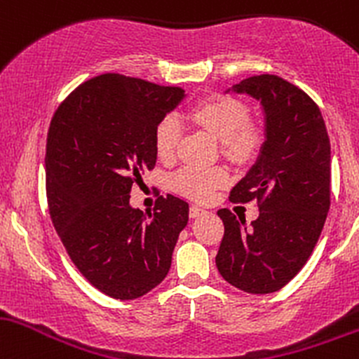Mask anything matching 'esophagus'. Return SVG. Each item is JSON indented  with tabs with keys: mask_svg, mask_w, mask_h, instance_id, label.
Masks as SVG:
<instances>
[{
	"mask_svg": "<svg viewBox=\"0 0 359 359\" xmlns=\"http://www.w3.org/2000/svg\"><path fill=\"white\" fill-rule=\"evenodd\" d=\"M205 213H207V210L198 207V205H191V207H190V217H191V219H196V217L205 215Z\"/></svg>",
	"mask_w": 359,
	"mask_h": 359,
	"instance_id": "esophagus-1",
	"label": "esophagus"
}]
</instances>
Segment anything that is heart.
Masks as SVG:
<instances>
[{"label": "heart", "instance_id": "b5f03b06", "mask_svg": "<svg viewBox=\"0 0 359 359\" xmlns=\"http://www.w3.org/2000/svg\"><path fill=\"white\" fill-rule=\"evenodd\" d=\"M191 120L222 142V151L229 159L245 161L261 144V132L248 122L249 111L243 102L229 96H213L191 108ZM183 127L178 115L168 114L159 120L154 130V149L161 161L169 163L176 158ZM227 183V171L222 168L184 166L171 176V187L193 200H208L215 188Z\"/></svg>", "mask_w": 359, "mask_h": 359}]
</instances>
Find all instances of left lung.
<instances>
[{
	"label": "left lung",
	"instance_id": "left-lung-1",
	"mask_svg": "<svg viewBox=\"0 0 359 359\" xmlns=\"http://www.w3.org/2000/svg\"><path fill=\"white\" fill-rule=\"evenodd\" d=\"M232 91L264 110V139L256 164L231 191V201L256 200L259 217L249 227L229 208L217 215L224 237L219 273L245 293H273L304 268L331 207V142L316 102L273 74L252 76Z\"/></svg>",
	"mask_w": 359,
	"mask_h": 359
}]
</instances>
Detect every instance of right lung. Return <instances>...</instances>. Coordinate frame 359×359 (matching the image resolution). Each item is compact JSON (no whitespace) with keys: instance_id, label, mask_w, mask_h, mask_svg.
<instances>
[{"instance_id":"add662e5","label":"right lung","mask_w":359,"mask_h":359,"mask_svg":"<svg viewBox=\"0 0 359 359\" xmlns=\"http://www.w3.org/2000/svg\"><path fill=\"white\" fill-rule=\"evenodd\" d=\"M184 90L107 72L79 84L50 120L46 188L52 224L95 288L134 300L171 268L188 203L159 196L154 213L132 208V184L156 166L154 130Z\"/></svg>"}]
</instances>
